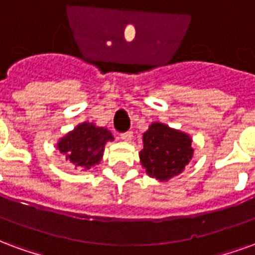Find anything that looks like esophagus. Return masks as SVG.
<instances>
[{"instance_id":"34e87169","label":"esophagus","mask_w":255,"mask_h":255,"mask_svg":"<svg viewBox=\"0 0 255 255\" xmlns=\"http://www.w3.org/2000/svg\"><path fill=\"white\" fill-rule=\"evenodd\" d=\"M131 137H133V133L131 131H125L121 134V138L124 141H131Z\"/></svg>"}]
</instances>
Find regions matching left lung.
<instances>
[{
    "mask_svg": "<svg viewBox=\"0 0 255 255\" xmlns=\"http://www.w3.org/2000/svg\"><path fill=\"white\" fill-rule=\"evenodd\" d=\"M142 141L141 164L145 167L148 175L159 181H168L181 174L193 156L190 137L159 122L149 126Z\"/></svg>",
    "mask_w": 255,
    "mask_h": 255,
    "instance_id": "8db88e82",
    "label": "left lung"
}]
</instances>
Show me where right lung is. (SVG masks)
Returning a JSON list of instances; mask_svg holds the SVG:
<instances>
[{"mask_svg": "<svg viewBox=\"0 0 255 255\" xmlns=\"http://www.w3.org/2000/svg\"><path fill=\"white\" fill-rule=\"evenodd\" d=\"M113 138V134L105 128L84 122L62 137L57 148L61 153H65L66 160L72 161L76 167H84L88 170L95 164H99L106 142Z\"/></svg>", "mask_w": 255, "mask_h": 255, "instance_id": "add662e5", "label": "right lung"}]
</instances>
